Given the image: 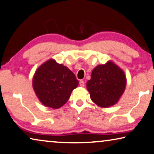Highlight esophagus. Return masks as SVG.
Returning <instances> with one entry per match:
<instances>
[{
  "mask_svg": "<svg viewBox=\"0 0 154 154\" xmlns=\"http://www.w3.org/2000/svg\"><path fill=\"white\" fill-rule=\"evenodd\" d=\"M79 85H80V86H82V87H84L85 86V83H84V80H80Z\"/></svg>",
  "mask_w": 154,
  "mask_h": 154,
  "instance_id": "esophagus-1",
  "label": "esophagus"
}]
</instances>
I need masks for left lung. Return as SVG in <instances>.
Returning <instances> with one entry per match:
<instances>
[{
	"instance_id": "obj_1",
	"label": "left lung",
	"mask_w": 154,
	"mask_h": 154,
	"mask_svg": "<svg viewBox=\"0 0 154 154\" xmlns=\"http://www.w3.org/2000/svg\"><path fill=\"white\" fill-rule=\"evenodd\" d=\"M126 84L125 72L109 61L94 68L86 87L91 100L97 106L107 108L118 102L125 92Z\"/></svg>"
}]
</instances>
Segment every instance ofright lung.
I'll use <instances>...</instances> for the list:
<instances>
[{"label":"right lung","mask_w":154,"mask_h":154,"mask_svg":"<svg viewBox=\"0 0 154 154\" xmlns=\"http://www.w3.org/2000/svg\"><path fill=\"white\" fill-rule=\"evenodd\" d=\"M79 82L72 71L54 59L43 63L36 70L32 86L44 106L59 109L66 104Z\"/></svg>","instance_id":"add662e5"}]
</instances>
